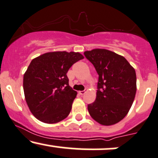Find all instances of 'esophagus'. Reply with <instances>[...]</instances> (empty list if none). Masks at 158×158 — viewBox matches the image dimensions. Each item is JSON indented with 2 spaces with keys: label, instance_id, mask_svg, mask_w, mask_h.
Listing matches in <instances>:
<instances>
[{
  "label": "esophagus",
  "instance_id": "esophagus-1",
  "mask_svg": "<svg viewBox=\"0 0 158 158\" xmlns=\"http://www.w3.org/2000/svg\"><path fill=\"white\" fill-rule=\"evenodd\" d=\"M85 93H86V91L85 90H80V91H79V94L81 95V96H82V95H84Z\"/></svg>",
  "mask_w": 158,
  "mask_h": 158
}]
</instances>
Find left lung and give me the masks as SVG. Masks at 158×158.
Here are the masks:
<instances>
[{
    "label": "left lung",
    "mask_w": 158,
    "mask_h": 158,
    "mask_svg": "<svg viewBox=\"0 0 158 158\" xmlns=\"http://www.w3.org/2000/svg\"><path fill=\"white\" fill-rule=\"evenodd\" d=\"M98 74L96 98L88 104L90 116L100 124L113 125L128 113L136 94V73L123 56L107 49L85 51Z\"/></svg>",
    "instance_id": "1"
}]
</instances>
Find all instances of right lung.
<instances>
[{"label":"right lung","instance_id":"1","mask_svg":"<svg viewBox=\"0 0 158 158\" xmlns=\"http://www.w3.org/2000/svg\"><path fill=\"white\" fill-rule=\"evenodd\" d=\"M82 59L79 52L54 51L32 60L23 76V90L36 118L55 123L68 117L77 93L69 86L66 73Z\"/></svg>","mask_w":158,"mask_h":158}]
</instances>
